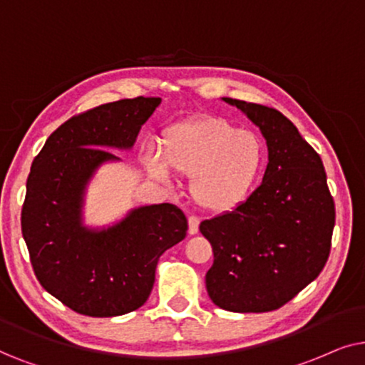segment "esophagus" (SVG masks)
<instances>
[{"mask_svg": "<svg viewBox=\"0 0 365 365\" xmlns=\"http://www.w3.org/2000/svg\"><path fill=\"white\" fill-rule=\"evenodd\" d=\"M198 225H200V218L197 215L188 217V233H190V235H195L198 232Z\"/></svg>", "mask_w": 365, "mask_h": 365, "instance_id": "esophagus-1", "label": "esophagus"}]
</instances>
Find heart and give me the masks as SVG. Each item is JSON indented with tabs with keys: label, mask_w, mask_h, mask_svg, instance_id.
Here are the masks:
<instances>
[{
	"label": "heart",
	"mask_w": 365,
	"mask_h": 365,
	"mask_svg": "<svg viewBox=\"0 0 365 365\" xmlns=\"http://www.w3.org/2000/svg\"><path fill=\"white\" fill-rule=\"evenodd\" d=\"M162 155L175 173L192 177L193 200L213 213L232 212L249 200L267 163L259 133L239 130L220 116H200L170 126ZM155 153L145 155L148 172L168 182L170 172Z\"/></svg>",
	"instance_id": "obj_1"
}]
</instances>
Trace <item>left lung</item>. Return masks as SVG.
<instances>
[{
  "label": "left lung",
  "instance_id": "obj_1",
  "mask_svg": "<svg viewBox=\"0 0 365 365\" xmlns=\"http://www.w3.org/2000/svg\"><path fill=\"white\" fill-rule=\"evenodd\" d=\"M245 111L269 147L264 180L244 205L200 223L213 265V304L230 312H270L322 272L332 245L335 205L320 155L279 110L223 98Z\"/></svg>",
  "mask_w": 365,
  "mask_h": 365
}]
</instances>
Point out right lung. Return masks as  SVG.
Here are the masks:
<instances>
[{
  "mask_svg": "<svg viewBox=\"0 0 365 365\" xmlns=\"http://www.w3.org/2000/svg\"><path fill=\"white\" fill-rule=\"evenodd\" d=\"M160 101L137 96L71 116L48 137L31 165L23 239L43 289L78 314L115 317L142 307L158 259L185 239L187 218L172 203L137 208L101 232L80 222L86 182L96 167L116 160L106 148L132 147Z\"/></svg>",
  "mask_w": 365,
  "mask_h": 365,
  "instance_id": "right-lung-1",
  "label": "right lung"
}]
</instances>
